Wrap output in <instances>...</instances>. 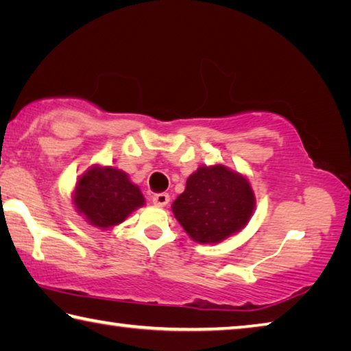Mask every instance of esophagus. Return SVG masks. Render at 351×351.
Listing matches in <instances>:
<instances>
[{
  "label": "esophagus",
  "mask_w": 351,
  "mask_h": 351,
  "mask_svg": "<svg viewBox=\"0 0 351 351\" xmlns=\"http://www.w3.org/2000/svg\"><path fill=\"white\" fill-rule=\"evenodd\" d=\"M170 203V195L169 193H158L153 197V204L158 207H165Z\"/></svg>",
  "instance_id": "obj_1"
}]
</instances>
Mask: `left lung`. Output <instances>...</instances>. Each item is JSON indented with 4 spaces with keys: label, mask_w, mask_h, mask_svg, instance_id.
<instances>
[{
    "label": "left lung",
    "mask_w": 351,
    "mask_h": 351,
    "mask_svg": "<svg viewBox=\"0 0 351 351\" xmlns=\"http://www.w3.org/2000/svg\"><path fill=\"white\" fill-rule=\"evenodd\" d=\"M254 209L251 182L223 164L199 165L171 204L178 223L199 245H217L240 232Z\"/></svg>",
    "instance_id": "obj_1"
}]
</instances>
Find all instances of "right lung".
<instances>
[{
  "mask_svg": "<svg viewBox=\"0 0 351 351\" xmlns=\"http://www.w3.org/2000/svg\"><path fill=\"white\" fill-rule=\"evenodd\" d=\"M75 210L99 229H111L145 204L141 189L123 170L94 164L83 171L71 195Z\"/></svg>",
  "mask_w": 351,
  "mask_h": 351,
  "instance_id": "1",
  "label": "right lung"
}]
</instances>
